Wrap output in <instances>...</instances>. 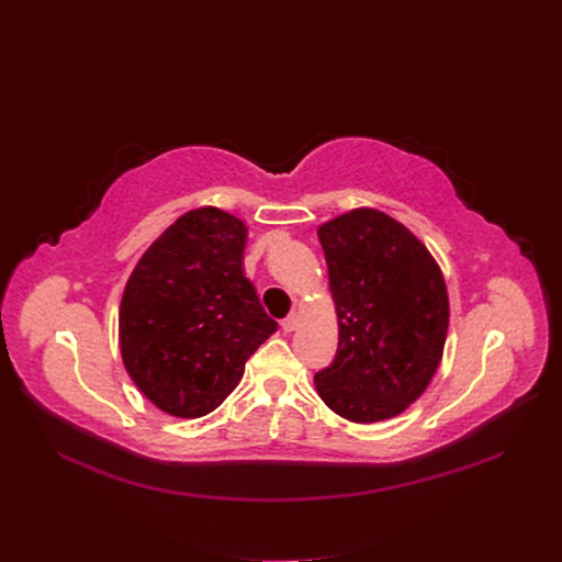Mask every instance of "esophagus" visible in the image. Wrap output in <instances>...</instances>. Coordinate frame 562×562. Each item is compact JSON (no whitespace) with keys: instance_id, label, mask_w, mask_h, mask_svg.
I'll return each mask as SVG.
<instances>
[{"instance_id":"1","label":"esophagus","mask_w":562,"mask_h":562,"mask_svg":"<svg viewBox=\"0 0 562 562\" xmlns=\"http://www.w3.org/2000/svg\"><path fill=\"white\" fill-rule=\"evenodd\" d=\"M280 326H282V330H284V333L296 330V326H299V316H296V314H289L286 318H282Z\"/></svg>"}]
</instances>
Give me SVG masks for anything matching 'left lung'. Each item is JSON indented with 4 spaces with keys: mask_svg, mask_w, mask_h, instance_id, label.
I'll use <instances>...</instances> for the list:
<instances>
[{
    "mask_svg": "<svg viewBox=\"0 0 562 562\" xmlns=\"http://www.w3.org/2000/svg\"><path fill=\"white\" fill-rule=\"evenodd\" d=\"M339 316V346L314 380L344 419L373 424L415 403L435 375L449 330L439 266L398 221L348 212L318 227Z\"/></svg>",
    "mask_w": 562,
    "mask_h": 562,
    "instance_id": "obj_1",
    "label": "left lung"
}]
</instances>
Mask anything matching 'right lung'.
<instances>
[{
    "label": "right lung",
    "instance_id": "add662e5",
    "mask_svg": "<svg viewBox=\"0 0 562 562\" xmlns=\"http://www.w3.org/2000/svg\"><path fill=\"white\" fill-rule=\"evenodd\" d=\"M246 225L216 206L177 218L145 250L121 303L123 362L172 417H202L239 385L278 323L244 276Z\"/></svg>",
    "mask_w": 562,
    "mask_h": 562
}]
</instances>
